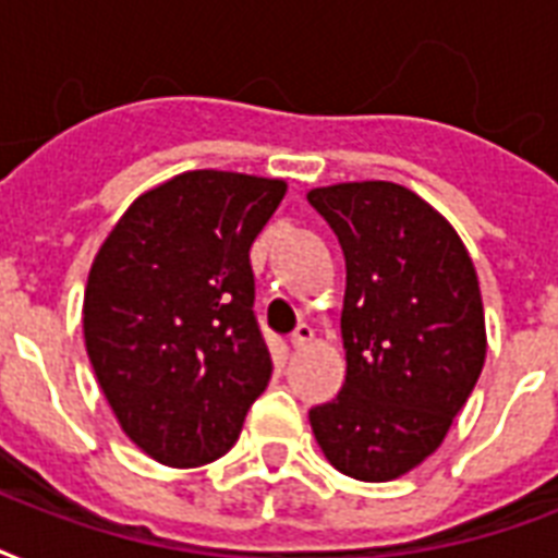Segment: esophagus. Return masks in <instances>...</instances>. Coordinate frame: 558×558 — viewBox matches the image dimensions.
Instances as JSON below:
<instances>
[{"label":"esophagus","instance_id":"esophagus-1","mask_svg":"<svg viewBox=\"0 0 558 558\" xmlns=\"http://www.w3.org/2000/svg\"><path fill=\"white\" fill-rule=\"evenodd\" d=\"M289 341H292V348L295 350H304L310 341H313V327L310 324H298L295 332L289 336Z\"/></svg>","mask_w":558,"mask_h":558}]
</instances>
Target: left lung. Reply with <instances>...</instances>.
Returning a JSON list of instances; mask_svg holds the SVG:
<instances>
[{
  "mask_svg": "<svg viewBox=\"0 0 558 558\" xmlns=\"http://www.w3.org/2000/svg\"><path fill=\"white\" fill-rule=\"evenodd\" d=\"M306 199L348 263L339 397L310 411L324 458L356 481L420 466L466 405L486 359L484 301L458 231L393 182L315 187Z\"/></svg>",
  "mask_w": 558,
  "mask_h": 558,
  "instance_id": "obj_1",
  "label": "left lung"
}]
</instances>
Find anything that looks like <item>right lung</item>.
<instances>
[{
  "label": "right lung",
  "instance_id": "add662e5",
  "mask_svg": "<svg viewBox=\"0 0 558 558\" xmlns=\"http://www.w3.org/2000/svg\"><path fill=\"white\" fill-rule=\"evenodd\" d=\"M283 193V179L187 170L142 193L92 263L86 353L124 434L159 463L222 458L269 385L248 248Z\"/></svg>",
  "mask_w": 558,
  "mask_h": 558
}]
</instances>
